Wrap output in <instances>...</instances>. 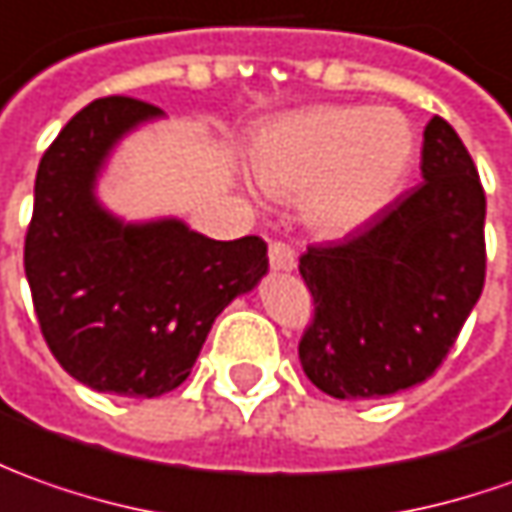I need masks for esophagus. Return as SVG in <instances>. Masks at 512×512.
<instances>
[{"label": "esophagus", "instance_id": "esophagus-1", "mask_svg": "<svg viewBox=\"0 0 512 512\" xmlns=\"http://www.w3.org/2000/svg\"><path fill=\"white\" fill-rule=\"evenodd\" d=\"M269 263L274 271H291L297 266V255L294 249L283 241H271L269 243Z\"/></svg>", "mask_w": 512, "mask_h": 512}]
</instances>
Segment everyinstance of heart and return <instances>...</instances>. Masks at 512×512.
Instances as JSON below:
<instances>
[{
    "label": "heart",
    "mask_w": 512,
    "mask_h": 512,
    "mask_svg": "<svg viewBox=\"0 0 512 512\" xmlns=\"http://www.w3.org/2000/svg\"><path fill=\"white\" fill-rule=\"evenodd\" d=\"M415 159V131L389 106H311L269 123L252 170L277 201L302 198L305 221L325 235L370 224L398 196Z\"/></svg>",
    "instance_id": "heart-1"
}]
</instances>
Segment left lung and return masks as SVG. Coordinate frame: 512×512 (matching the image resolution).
I'll list each match as a JSON object with an SVG mask.
<instances>
[{
	"label": "left lung",
	"instance_id": "left-lung-1",
	"mask_svg": "<svg viewBox=\"0 0 512 512\" xmlns=\"http://www.w3.org/2000/svg\"><path fill=\"white\" fill-rule=\"evenodd\" d=\"M423 182L344 241L308 246L314 319L300 339L311 384L370 401L426 381L485 285V190L457 131L431 117Z\"/></svg>",
	"mask_w": 512,
	"mask_h": 512
}]
</instances>
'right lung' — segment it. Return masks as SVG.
I'll use <instances>...</instances> for the list:
<instances>
[{
  "label": "right lung",
  "mask_w": 512,
  "mask_h": 512,
  "mask_svg": "<svg viewBox=\"0 0 512 512\" xmlns=\"http://www.w3.org/2000/svg\"><path fill=\"white\" fill-rule=\"evenodd\" d=\"M162 117L145 100L100 97L41 156L24 274L44 342L72 378L159 398L190 375L215 316L269 269L257 235L212 241L182 221L123 224L95 198L114 142Z\"/></svg>",
  "instance_id": "1"
}]
</instances>
